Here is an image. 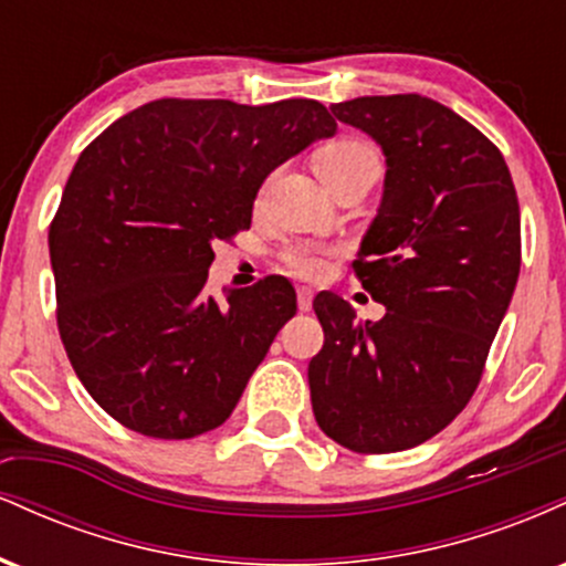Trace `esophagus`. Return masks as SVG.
<instances>
[{"label": "esophagus", "mask_w": 566, "mask_h": 566, "mask_svg": "<svg viewBox=\"0 0 566 566\" xmlns=\"http://www.w3.org/2000/svg\"><path fill=\"white\" fill-rule=\"evenodd\" d=\"M311 297H314V290H311V287H297V308L308 311L311 308Z\"/></svg>", "instance_id": "obj_1"}]
</instances>
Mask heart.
<instances>
[{
    "instance_id": "b5f03b06",
    "label": "heart",
    "mask_w": 566,
    "mask_h": 566,
    "mask_svg": "<svg viewBox=\"0 0 566 566\" xmlns=\"http://www.w3.org/2000/svg\"><path fill=\"white\" fill-rule=\"evenodd\" d=\"M378 154L373 151V146L359 138H337L327 146L319 148L316 154V170H319L324 184L335 178V175L350 170V167L361 165V161H375ZM327 247L311 244V242H295L282 250V263L287 265L292 274L297 276H319L327 269Z\"/></svg>"
}]
</instances>
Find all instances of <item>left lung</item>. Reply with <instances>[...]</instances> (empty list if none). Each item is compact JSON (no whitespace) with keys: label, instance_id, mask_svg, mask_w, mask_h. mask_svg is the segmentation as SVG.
I'll use <instances>...</instances> for the list:
<instances>
[{"label":"left lung","instance_id":"obj_1","mask_svg":"<svg viewBox=\"0 0 566 566\" xmlns=\"http://www.w3.org/2000/svg\"><path fill=\"white\" fill-rule=\"evenodd\" d=\"M386 154V191L354 274L386 305L359 324L333 292L314 297L324 346L311 405L329 439L361 454L409 450L463 412L522 269V218L503 154L423 95L335 103Z\"/></svg>","mask_w":566,"mask_h":566}]
</instances>
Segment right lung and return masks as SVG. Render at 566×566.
Wrapping results in <instances>:
<instances>
[{"mask_svg":"<svg viewBox=\"0 0 566 566\" xmlns=\"http://www.w3.org/2000/svg\"><path fill=\"white\" fill-rule=\"evenodd\" d=\"M335 127L308 97H159L80 154L50 223L57 333L116 423L191 439L229 420L297 301L284 276L207 295L212 242L250 229L265 175Z\"/></svg>","mask_w":566,"mask_h":566,"instance_id":"obj_1","label":"right lung"}]
</instances>
